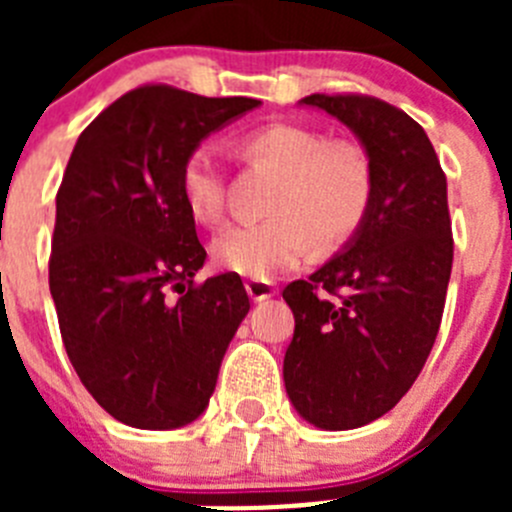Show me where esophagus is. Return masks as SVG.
Segmentation results:
<instances>
[{
  "instance_id": "esophagus-1",
  "label": "esophagus",
  "mask_w": 512,
  "mask_h": 512,
  "mask_svg": "<svg viewBox=\"0 0 512 512\" xmlns=\"http://www.w3.org/2000/svg\"><path fill=\"white\" fill-rule=\"evenodd\" d=\"M246 292L253 302H264L269 297L277 295V287L274 282H259V279H248L246 282Z\"/></svg>"
}]
</instances>
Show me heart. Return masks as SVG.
Instances as JSON below:
<instances>
[{"label":"heart","mask_w":512,"mask_h":512,"mask_svg":"<svg viewBox=\"0 0 512 512\" xmlns=\"http://www.w3.org/2000/svg\"><path fill=\"white\" fill-rule=\"evenodd\" d=\"M243 151L282 171V179L271 194V217L215 235L212 259L220 269L266 282L305 259L312 235L320 246H338L364 220L372 166L354 143H330L305 125H266L243 138ZM179 189L197 223L220 220L225 179L215 146L200 143L187 153Z\"/></svg>","instance_id":"b5f03b06"}]
</instances>
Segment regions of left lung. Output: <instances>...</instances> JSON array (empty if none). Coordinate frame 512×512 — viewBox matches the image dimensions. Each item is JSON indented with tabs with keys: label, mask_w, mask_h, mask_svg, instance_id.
I'll use <instances>...</instances> for the list:
<instances>
[{
	"label": "left lung",
	"mask_w": 512,
	"mask_h": 512,
	"mask_svg": "<svg viewBox=\"0 0 512 512\" xmlns=\"http://www.w3.org/2000/svg\"><path fill=\"white\" fill-rule=\"evenodd\" d=\"M297 104L346 125L372 166L359 228L282 292L295 312L289 402L320 431H351L395 408L438 336L454 261L446 176L425 130L382 99L310 94Z\"/></svg>",
	"instance_id": "8db88e82"
}]
</instances>
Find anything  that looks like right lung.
I'll return each mask as SVG.
<instances>
[{"label":"right lung","instance_id":"add662e5","mask_svg":"<svg viewBox=\"0 0 512 512\" xmlns=\"http://www.w3.org/2000/svg\"><path fill=\"white\" fill-rule=\"evenodd\" d=\"M259 104L140 87L76 140L56 194L51 297L76 374L120 423L171 431L210 405L251 302L238 274L192 284L207 251L179 174L194 146Z\"/></svg>","mask_w":512,"mask_h":512}]
</instances>
